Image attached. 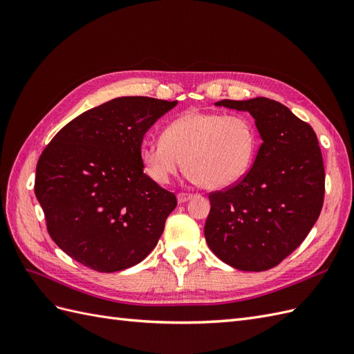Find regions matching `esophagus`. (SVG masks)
I'll list each match as a JSON object with an SVG mask.
<instances>
[{
    "mask_svg": "<svg viewBox=\"0 0 354 354\" xmlns=\"http://www.w3.org/2000/svg\"><path fill=\"white\" fill-rule=\"evenodd\" d=\"M190 198H192V195H190V194H186V192H181V194L177 195V199H178L180 203H185V202L189 201Z\"/></svg>",
    "mask_w": 354,
    "mask_h": 354,
    "instance_id": "1",
    "label": "esophagus"
}]
</instances>
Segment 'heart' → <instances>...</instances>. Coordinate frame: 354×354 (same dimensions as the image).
Here are the masks:
<instances>
[{
  "mask_svg": "<svg viewBox=\"0 0 354 354\" xmlns=\"http://www.w3.org/2000/svg\"><path fill=\"white\" fill-rule=\"evenodd\" d=\"M259 146V131L243 113L190 111L167 124L162 137L145 140L140 159L146 174L167 185L186 165L202 187L233 186L248 173Z\"/></svg>",
  "mask_w": 354,
  "mask_h": 354,
  "instance_id": "heart-1",
  "label": "heart"
}]
</instances>
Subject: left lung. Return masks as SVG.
Masks as SVG:
<instances>
[{
	"label": "left lung",
	"mask_w": 354,
	"mask_h": 354,
	"mask_svg": "<svg viewBox=\"0 0 354 354\" xmlns=\"http://www.w3.org/2000/svg\"><path fill=\"white\" fill-rule=\"evenodd\" d=\"M216 104L250 112L263 143L238 183L208 195L205 239L234 269L269 270L301 245L322 211L325 167L317 137L279 102L257 97Z\"/></svg>",
	"instance_id": "1"
}]
</instances>
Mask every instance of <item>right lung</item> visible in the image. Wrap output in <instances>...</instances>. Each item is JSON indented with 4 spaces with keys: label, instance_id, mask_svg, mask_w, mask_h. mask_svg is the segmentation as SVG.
Masks as SVG:
<instances>
[{
    "label": "right lung",
    "instance_id": "1",
    "mask_svg": "<svg viewBox=\"0 0 354 354\" xmlns=\"http://www.w3.org/2000/svg\"><path fill=\"white\" fill-rule=\"evenodd\" d=\"M177 102L118 97L81 113L37 164L35 195L51 239L95 272L145 260L176 207L173 192L143 173L146 131Z\"/></svg>",
    "mask_w": 354,
    "mask_h": 354
}]
</instances>
